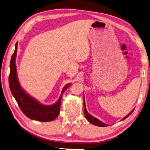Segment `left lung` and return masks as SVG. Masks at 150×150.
<instances>
[{"label":"left lung","mask_w":150,"mask_h":150,"mask_svg":"<svg viewBox=\"0 0 150 150\" xmlns=\"http://www.w3.org/2000/svg\"><path fill=\"white\" fill-rule=\"evenodd\" d=\"M133 111H134V110H132L131 112L128 114V115L126 117H125L122 119V120H125V119H127L128 117H129L130 115V114H131L133 112ZM84 115H85L86 119L90 122H91L92 124H93L94 125H96V126H98V127H107L108 126V125L103 123V122H102V121H100V120H98V119H96V117H94L92 116L91 114H89L88 113V111H87L86 109L85 101H84Z\"/></svg>","instance_id":"left-lung-1"}]
</instances>
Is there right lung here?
Returning <instances> with one entry per match:
<instances>
[{
    "label": "right lung",
    "mask_w": 150,
    "mask_h": 150,
    "mask_svg": "<svg viewBox=\"0 0 150 150\" xmlns=\"http://www.w3.org/2000/svg\"><path fill=\"white\" fill-rule=\"evenodd\" d=\"M17 48L18 42H16L14 52L12 54L10 64V71L8 81L10 91L13 96L15 98L21 110L28 118L42 122L54 120L59 115L62 95L66 91V90L70 86L71 83L67 84L64 87L60 96L54 104L51 105L41 104L37 100L29 96L21 88L19 83L16 66V56L17 54Z\"/></svg>",
    "instance_id": "add662e5"
}]
</instances>
